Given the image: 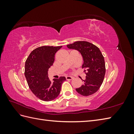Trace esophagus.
I'll list each match as a JSON object with an SVG mask.
<instances>
[{
  "label": "esophagus",
  "mask_w": 134,
  "mask_h": 134,
  "mask_svg": "<svg viewBox=\"0 0 134 134\" xmlns=\"http://www.w3.org/2000/svg\"><path fill=\"white\" fill-rule=\"evenodd\" d=\"M65 78H66L67 80H72V79H73V78L71 77V76H65Z\"/></svg>",
  "instance_id": "obj_1"
}]
</instances>
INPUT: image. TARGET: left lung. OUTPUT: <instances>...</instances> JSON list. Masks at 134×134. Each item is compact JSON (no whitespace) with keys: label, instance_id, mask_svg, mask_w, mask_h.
<instances>
[{"label":"left lung","instance_id":"obj_1","mask_svg":"<svg viewBox=\"0 0 134 134\" xmlns=\"http://www.w3.org/2000/svg\"><path fill=\"white\" fill-rule=\"evenodd\" d=\"M67 47L78 51L83 59L82 68L86 75V79L83 80L81 87L76 89V92L83 96L93 94L101 87L106 71L104 58L100 50L95 45L84 41H76Z\"/></svg>","mask_w":134,"mask_h":134}]
</instances>
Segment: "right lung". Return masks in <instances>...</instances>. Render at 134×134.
<instances>
[{
  "label": "right lung",
  "mask_w": 134,
  "mask_h": 134,
  "mask_svg": "<svg viewBox=\"0 0 134 134\" xmlns=\"http://www.w3.org/2000/svg\"><path fill=\"white\" fill-rule=\"evenodd\" d=\"M62 46H42L34 49L25 62V76L28 86L37 97L51 101L59 96L65 78L60 76L51 82L48 71L55 60V55Z\"/></svg>",
  "instance_id": "1"
}]
</instances>
